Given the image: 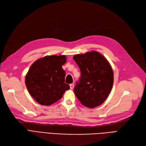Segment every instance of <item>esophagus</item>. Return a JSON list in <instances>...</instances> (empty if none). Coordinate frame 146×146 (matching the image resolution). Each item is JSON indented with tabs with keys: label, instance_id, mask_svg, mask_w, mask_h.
<instances>
[{
	"label": "esophagus",
	"instance_id": "1",
	"mask_svg": "<svg viewBox=\"0 0 146 146\" xmlns=\"http://www.w3.org/2000/svg\"><path fill=\"white\" fill-rule=\"evenodd\" d=\"M70 89H73V88H74V84H70Z\"/></svg>",
	"mask_w": 146,
	"mask_h": 146
}]
</instances>
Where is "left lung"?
<instances>
[{
	"label": "left lung",
	"mask_w": 146,
	"mask_h": 146,
	"mask_svg": "<svg viewBox=\"0 0 146 146\" xmlns=\"http://www.w3.org/2000/svg\"><path fill=\"white\" fill-rule=\"evenodd\" d=\"M73 59L81 70L74 92L81 104L88 108L101 105L109 96L113 84V71L107 59L96 51L78 54Z\"/></svg>",
	"instance_id": "1"
}]
</instances>
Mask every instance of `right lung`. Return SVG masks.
<instances>
[{
	"mask_svg": "<svg viewBox=\"0 0 146 146\" xmlns=\"http://www.w3.org/2000/svg\"><path fill=\"white\" fill-rule=\"evenodd\" d=\"M66 61L65 55H49L36 60L31 65L25 76V85L39 104H53L69 90V85L65 83V72L62 67Z\"/></svg>",
	"mask_w": 146,
	"mask_h": 146,
	"instance_id": "add662e5",
	"label": "right lung"
}]
</instances>
